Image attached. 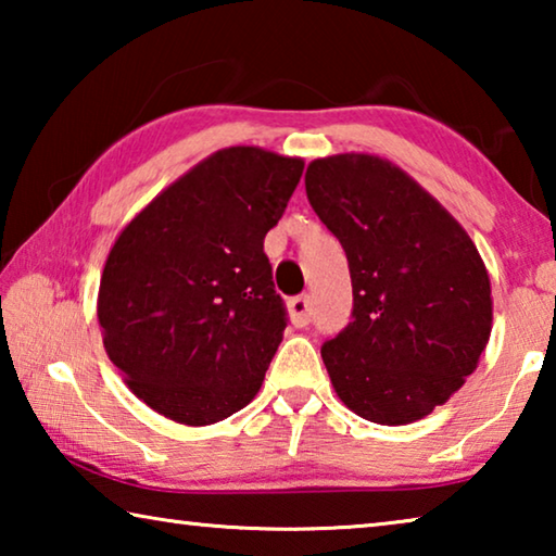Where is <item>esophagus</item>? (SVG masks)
I'll return each instance as SVG.
<instances>
[{"instance_id": "1", "label": "esophagus", "mask_w": 556, "mask_h": 556, "mask_svg": "<svg viewBox=\"0 0 556 556\" xmlns=\"http://www.w3.org/2000/svg\"><path fill=\"white\" fill-rule=\"evenodd\" d=\"M289 316L296 328H304L312 321V301L308 296H294L289 301Z\"/></svg>"}]
</instances>
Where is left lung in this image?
I'll return each instance as SVG.
<instances>
[{
    "label": "left lung",
    "instance_id": "obj_1",
    "mask_svg": "<svg viewBox=\"0 0 556 556\" xmlns=\"http://www.w3.org/2000/svg\"><path fill=\"white\" fill-rule=\"evenodd\" d=\"M314 213L343 244L353 314L321 345L357 417L400 427L444 404L491 338V279L444 205L388 159L338 154L306 168Z\"/></svg>",
    "mask_w": 556,
    "mask_h": 556
}]
</instances>
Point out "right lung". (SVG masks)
Instances as JSON below:
<instances>
[{"instance_id": "1", "label": "right lung", "mask_w": 556, "mask_h": 556, "mask_svg": "<svg viewBox=\"0 0 556 556\" xmlns=\"http://www.w3.org/2000/svg\"><path fill=\"white\" fill-rule=\"evenodd\" d=\"M304 162L260 147L203 159L112 244L98 318L110 361L154 412L215 425L260 392L287 328L265 235Z\"/></svg>"}]
</instances>
